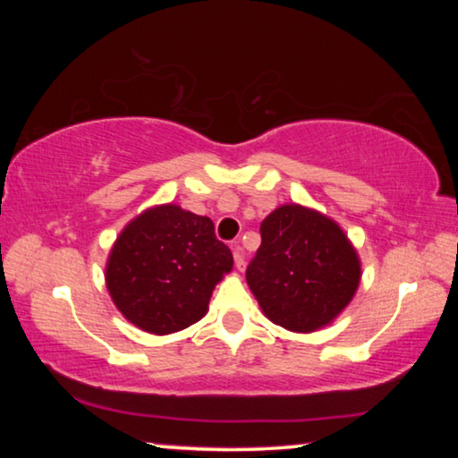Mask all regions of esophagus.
<instances>
[{"label":"esophagus","mask_w":458,"mask_h":458,"mask_svg":"<svg viewBox=\"0 0 458 458\" xmlns=\"http://www.w3.org/2000/svg\"><path fill=\"white\" fill-rule=\"evenodd\" d=\"M231 250H233L235 268H237V271H243V268H246V260H243V250L240 246V242H233V246H231Z\"/></svg>","instance_id":"1"}]
</instances>
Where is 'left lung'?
Instances as JSON below:
<instances>
[{
    "mask_svg": "<svg viewBox=\"0 0 458 458\" xmlns=\"http://www.w3.org/2000/svg\"><path fill=\"white\" fill-rule=\"evenodd\" d=\"M262 243L246 281L268 321L293 334L327 327L352 302L360 259L334 218L281 204L260 223Z\"/></svg>",
    "mask_w": 458,
    "mask_h": 458,
    "instance_id": "obj_1",
    "label": "left lung"
}]
</instances>
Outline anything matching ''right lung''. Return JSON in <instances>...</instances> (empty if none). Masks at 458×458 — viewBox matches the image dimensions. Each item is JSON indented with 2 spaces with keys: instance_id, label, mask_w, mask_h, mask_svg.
Masks as SVG:
<instances>
[{
  "instance_id": "right-lung-1",
  "label": "right lung",
  "mask_w": 458,
  "mask_h": 458,
  "mask_svg": "<svg viewBox=\"0 0 458 458\" xmlns=\"http://www.w3.org/2000/svg\"><path fill=\"white\" fill-rule=\"evenodd\" d=\"M233 256L215 223L177 204L146 208L124 225L106 260V287L118 312L146 334L198 323Z\"/></svg>"
}]
</instances>
